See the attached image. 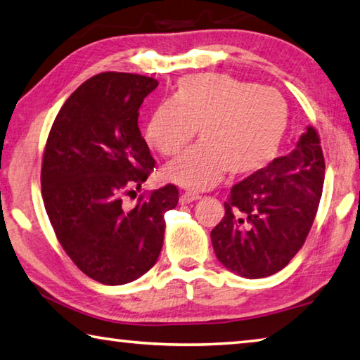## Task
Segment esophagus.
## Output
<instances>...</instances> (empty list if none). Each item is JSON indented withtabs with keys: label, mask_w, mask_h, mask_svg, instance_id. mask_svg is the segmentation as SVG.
Segmentation results:
<instances>
[{
	"label": "esophagus",
	"mask_w": 360,
	"mask_h": 360,
	"mask_svg": "<svg viewBox=\"0 0 360 360\" xmlns=\"http://www.w3.org/2000/svg\"><path fill=\"white\" fill-rule=\"evenodd\" d=\"M200 198V195L198 193H193V192H184L181 195V198H179V202L182 203V205H186V203H192V202H197V200Z\"/></svg>",
	"instance_id": "1"
}]
</instances>
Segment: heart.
<instances>
[{
    "label": "heart",
    "instance_id": "1",
    "mask_svg": "<svg viewBox=\"0 0 360 360\" xmlns=\"http://www.w3.org/2000/svg\"><path fill=\"white\" fill-rule=\"evenodd\" d=\"M289 125V109L275 89L225 75H195L176 85L173 101L152 111L146 138L150 148L172 157L192 141L200 144L169 162L163 176L192 191L222 179L246 178L275 160Z\"/></svg>",
    "mask_w": 360,
    "mask_h": 360
}]
</instances>
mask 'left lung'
<instances>
[{
    "instance_id": "8db88e82",
    "label": "left lung",
    "mask_w": 360,
    "mask_h": 360,
    "mask_svg": "<svg viewBox=\"0 0 360 360\" xmlns=\"http://www.w3.org/2000/svg\"><path fill=\"white\" fill-rule=\"evenodd\" d=\"M326 163L313 127L297 148L233 186L211 231L216 257L238 276L266 278L300 251L318 212Z\"/></svg>"
}]
</instances>
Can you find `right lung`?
Instances as JSON below:
<instances>
[{"mask_svg": "<svg viewBox=\"0 0 360 360\" xmlns=\"http://www.w3.org/2000/svg\"><path fill=\"white\" fill-rule=\"evenodd\" d=\"M157 85L130 72L90 77L65 101L47 138L41 169L46 212L79 270L106 285L135 281L155 265L165 212L179 200L172 184L130 211L120 198L154 168L138 115Z\"/></svg>", "mask_w": 360, "mask_h": 360, "instance_id": "right-lung-1", "label": "right lung"}]
</instances>
